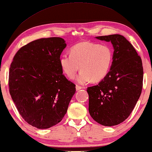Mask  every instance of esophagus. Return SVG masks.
I'll return each mask as SVG.
<instances>
[{
	"label": "esophagus",
	"instance_id": "34e87169",
	"mask_svg": "<svg viewBox=\"0 0 152 152\" xmlns=\"http://www.w3.org/2000/svg\"><path fill=\"white\" fill-rule=\"evenodd\" d=\"M82 88V87L80 86L76 85V90H81Z\"/></svg>",
	"mask_w": 152,
	"mask_h": 152
}]
</instances>
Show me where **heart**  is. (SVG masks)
I'll use <instances>...</instances> for the list:
<instances>
[{
    "instance_id": "obj_1",
    "label": "heart",
    "mask_w": 152,
    "mask_h": 152,
    "mask_svg": "<svg viewBox=\"0 0 152 152\" xmlns=\"http://www.w3.org/2000/svg\"><path fill=\"white\" fill-rule=\"evenodd\" d=\"M113 52L109 46L82 42L71 48L70 54L60 57V64L70 78H73L80 69L76 81L85 84L90 80L98 82L104 79L111 68Z\"/></svg>"
}]
</instances>
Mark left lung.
<instances>
[{"label":"left lung","instance_id":"1","mask_svg":"<svg viewBox=\"0 0 152 152\" xmlns=\"http://www.w3.org/2000/svg\"><path fill=\"white\" fill-rule=\"evenodd\" d=\"M111 42L114 47L110 70L99 84L88 87L89 113L101 125L123 122L134 110L143 85L142 59L132 44L120 34L96 37Z\"/></svg>","mask_w":152,"mask_h":152}]
</instances>
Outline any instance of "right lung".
Here are the masks:
<instances>
[{"label":"right lung","instance_id":"obj_1","mask_svg":"<svg viewBox=\"0 0 152 152\" xmlns=\"http://www.w3.org/2000/svg\"><path fill=\"white\" fill-rule=\"evenodd\" d=\"M66 46L59 37L36 40L19 49L10 64L11 97L23 119L38 129L58 124L76 92L60 64Z\"/></svg>","mask_w":152,"mask_h":152}]
</instances>
